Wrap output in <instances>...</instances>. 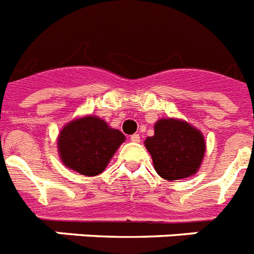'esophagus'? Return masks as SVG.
<instances>
[{"mask_svg":"<svg viewBox=\"0 0 254 254\" xmlns=\"http://www.w3.org/2000/svg\"><path fill=\"white\" fill-rule=\"evenodd\" d=\"M129 140H131L132 143H139V141H140L139 133H133V135H131V137H129Z\"/></svg>","mask_w":254,"mask_h":254,"instance_id":"esophagus-1","label":"esophagus"}]
</instances>
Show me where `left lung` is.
<instances>
[{
  "label": "left lung",
  "instance_id": "1",
  "mask_svg": "<svg viewBox=\"0 0 254 254\" xmlns=\"http://www.w3.org/2000/svg\"><path fill=\"white\" fill-rule=\"evenodd\" d=\"M160 177L168 181L188 178L199 169L206 143L199 129L180 119H160L155 135L144 141Z\"/></svg>",
  "mask_w": 254,
  "mask_h": 254
}]
</instances>
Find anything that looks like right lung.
Instances as JSON below:
<instances>
[{"label": "right lung", "mask_w": 254, "mask_h": 254, "mask_svg": "<svg viewBox=\"0 0 254 254\" xmlns=\"http://www.w3.org/2000/svg\"><path fill=\"white\" fill-rule=\"evenodd\" d=\"M125 135L109 127L98 117L78 118L60 131L58 148L64 165L80 174L92 177L102 173Z\"/></svg>", "instance_id": "1"}]
</instances>
